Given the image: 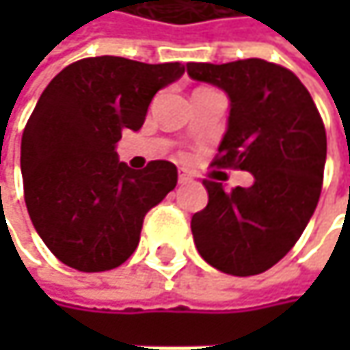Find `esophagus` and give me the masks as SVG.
I'll use <instances>...</instances> for the list:
<instances>
[{
	"mask_svg": "<svg viewBox=\"0 0 350 350\" xmlns=\"http://www.w3.org/2000/svg\"><path fill=\"white\" fill-rule=\"evenodd\" d=\"M190 180H192V174H190L188 170H184V168L178 170V182H180V184H186V182H190Z\"/></svg>",
	"mask_w": 350,
	"mask_h": 350,
	"instance_id": "esophagus-1",
	"label": "esophagus"
}]
</instances>
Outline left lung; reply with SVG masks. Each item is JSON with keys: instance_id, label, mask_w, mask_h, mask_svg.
<instances>
[{"instance_id": "left-lung-1", "label": "left lung", "mask_w": 350, "mask_h": 350, "mask_svg": "<svg viewBox=\"0 0 350 350\" xmlns=\"http://www.w3.org/2000/svg\"><path fill=\"white\" fill-rule=\"evenodd\" d=\"M186 68L231 101L213 164L253 174L249 188L231 192L204 180L208 204L192 217L194 245L223 273H261L296 245L314 215L326 162L324 123L308 89L280 64L247 58Z\"/></svg>"}]
</instances>
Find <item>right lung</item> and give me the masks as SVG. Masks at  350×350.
I'll return each mask as SVG.
<instances>
[{
  "mask_svg": "<svg viewBox=\"0 0 350 350\" xmlns=\"http://www.w3.org/2000/svg\"><path fill=\"white\" fill-rule=\"evenodd\" d=\"M182 75L180 62L95 56L62 68L40 95L22 135L24 198L38 235L64 265L107 271L127 261L146 213L174 190L172 162L131 170L115 146Z\"/></svg>",
  "mask_w": 350,
  "mask_h": 350,
  "instance_id": "1",
  "label": "right lung"
}]
</instances>
